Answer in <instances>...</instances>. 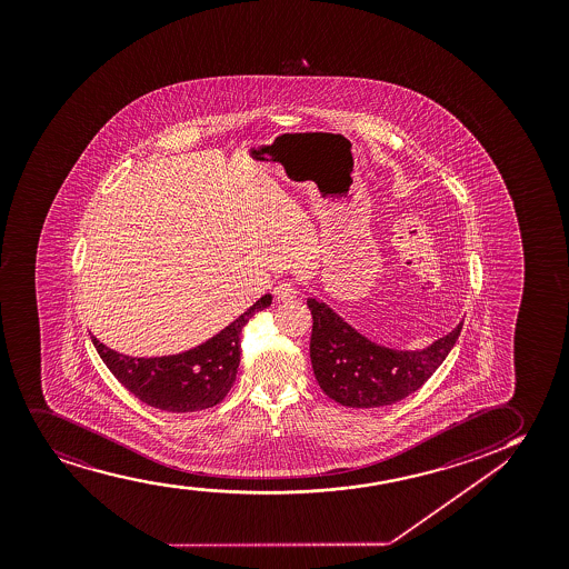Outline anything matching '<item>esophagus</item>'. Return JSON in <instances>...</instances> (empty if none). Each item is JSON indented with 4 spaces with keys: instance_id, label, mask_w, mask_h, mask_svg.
<instances>
[{
    "instance_id": "esophagus-1",
    "label": "esophagus",
    "mask_w": 569,
    "mask_h": 569,
    "mask_svg": "<svg viewBox=\"0 0 569 569\" xmlns=\"http://www.w3.org/2000/svg\"><path fill=\"white\" fill-rule=\"evenodd\" d=\"M297 291H295V286L289 280H280L276 283L274 288V297L278 301H289V299H293Z\"/></svg>"
}]
</instances>
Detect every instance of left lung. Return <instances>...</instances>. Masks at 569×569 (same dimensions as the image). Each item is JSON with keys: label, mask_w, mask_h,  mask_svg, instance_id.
Masks as SVG:
<instances>
[{"label": "left lung", "mask_w": 569, "mask_h": 569, "mask_svg": "<svg viewBox=\"0 0 569 569\" xmlns=\"http://www.w3.org/2000/svg\"><path fill=\"white\" fill-rule=\"evenodd\" d=\"M307 305L312 312L310 360L316 381L343 407H387L415 393L442 365L462 331L460 322L423 351H395L368 341L315 297Z\"/></svg>", "instance_id": "1"}]
</instances>
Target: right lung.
<instances>
[{"mask_svg": "<svg viewBox=\"0 0 569 569\" xmlns=\"http://www.w3.org/2000/svg\"><path fill=\"white\" fill-rule=\"evenodd\" d=\"M260 297L236 322L191 351L172 357L133 358L112 351L92 336L99 357L112 376L149 407L167 412H197L217 407L232 389L239 366V336L254 312L267 309Z\"/></svg>", "mask_w": 569, "mask_h": 569, "instance_id": "obj_1", "label": "right lung"}]
</instances>
